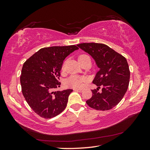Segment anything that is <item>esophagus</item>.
Instances as JSON below:
<instances>
[{
	"label": "esophagus",
	"instance_id": "obj_1",
	"mask_svg": "<svg viewBox=\"0 0 150 150\" xmlns=\"http://www.w3.org/2000/svg\"><path fill=\"white\" fill-rule=\"evenodd\" d=\"M73 90L75 91H80V92L82 91V90H81V89H77V88L73 89Z\"/></svg>",
	"mask_w": 150,
	"mask_h": 150
}]
</instances>
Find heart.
Listing matches in <instances>:
<instances>
[{
    "mask_svg": "<svg viewBox=\"0 0 150 150\" xmlns=\"http://www.w3.org/2000/svg\"><path fill=\"white\" fill-rule=\"evenodd\" d=\"M87 57H90L86 54H82L79 57V61L83 60ZM64 68V64L62 66V69ZM87 82L86 78L83 77H79L77 75H72L69 77L66 81L65 84L67 87L73 88H82L84 86L86 82Z\"/></svg>",
    "mask_w": 150,
    "mask_h": 150,
    "instance_id": "b5f03b06",
    "label": "heart"
}]
</instances>
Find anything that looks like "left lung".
<instances>
[{"mask_svg":"<svg viewBox=\"0 0 150 150\" xmlns=\"http://www.w3.org/2000/svg\"><path fill=\"white\" fill-rule=\"evenodd\" d=\"M77 46L93 57L99 68L93 83L98 88L92 90V97L86 100L96 110L112 109L119 104L128 90L130 71L125 57L100 43H82ZM102 88V91L98 90Z\"/></svg>","mask_w":150,"mask_h":150,"instance_id":"left-lung-1","label":"left lung"}]
</instances>
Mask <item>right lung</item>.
Instances as JSON below:
<instances>
[{"label": "right lung", "mask_w": 150, "mask_h": 150, "mask_svg": "<svg viewBox=\"0 0 150 150\" xmlns=\"http://www.w3.org/2000/svg\"><path fill=\"white\" fill-rule=\"evenodd\" d=\"M78 49L75 45L44 47L24 63L20 78L22 92L38 115L51 119L64 110L73 90H53L60 86L64 60Z\"/></svg>", "instance_id": "add662e5"}]
</instances>
